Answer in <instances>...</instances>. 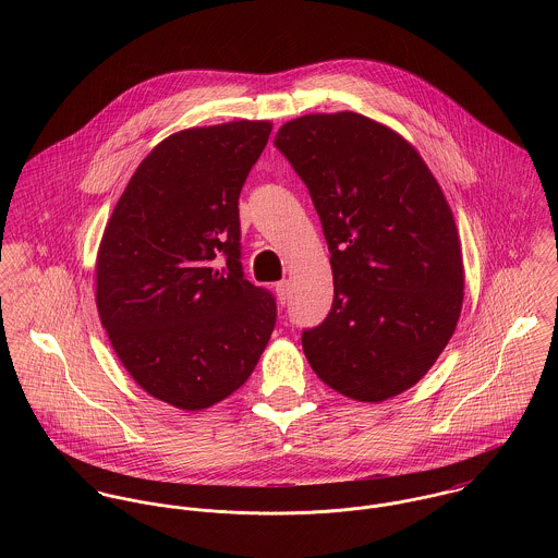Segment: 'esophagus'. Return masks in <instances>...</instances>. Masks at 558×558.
Instances as JSON below:
<instances>
[{"mask_svg": "<svg viewBox=\"0 0 558 558\" xmlns=\"http://www.w3.org/2000/svg\"><path fill=\"white\" fill-rule=\"evenodd\" d=\"M275 292H277V299H279V303L281 305H286V301H288V296H290V283L283 279V281H279L277 286H275Z\"/></svg>", "mask_w": 558, "mask_h": 558, "instance_id": "obj_1", "label": "esophagus"}]
</instances>
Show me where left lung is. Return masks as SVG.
<instances>
[{
	"label": "left lung",
	"instance_id": "8db88e82",
	"mask_svg": "<svg viewBox=\"0 0 558 558\" xmlns=\"http://www.w3.org/2000/svg\"><path fill=\"white\" fill-rule=\"evenodd\" d=\"M275 146L307 184L330 251L335 299L303 332L305 356L345 398H396L462 314V246L442 189L412 144L354 111L290 120Z\"/></svg>",
	"mask_w": 558,
	"mask_h": 558
}]
</instances>
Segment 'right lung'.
I'll return each mask as SVG.
<instances>
[{
	"label": "right lung",
	"instance_id": "1",
	"mask_svg": "<svg viewBox=\"0 0 558 558\" xmlns=\"http://www.w3.org/2000/svg\"><path fill=\"white\" fill-rule=\"evenodd\" d=\"M272 124L184 129L140 162L96 255V307L113 352L153 398L202 410L240 389L275 328L244 279L240 189Z\"/></svg>",
	"mask_w": 558,
	"mask_h": 558
}]
</instances>
